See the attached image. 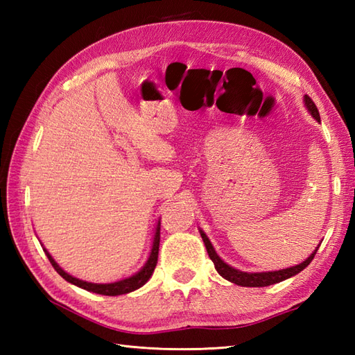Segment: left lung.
Here are the masks:
<instances>
[{
    "label": "left lung",
    "instance_id": "8db88e82",
    "mask_svg": "<svg viewBox=\"0 0 355 355\" xmlns=\"http://www.w3.org/2000/svg\"><path fill=\"white\" fill-rule=\"evenodd\" d=\"M305 105H306V108L310 110L311 116L320 122L319 110H318V107H315V103L313 102L310 96H305ZM201 238H202V241H205L209 258L214 261L218 273H220L224 279H227V281L236 284V285H241V286H268V285H273L277 282H282V281H285V279L300 273V271H302L305 267L310 266V262L314 259L315 252H318V248H319V247L315 248V250L310 254V258L305 259L302 263H299V266H296V267H290V268L277 270V271H266V273H245V271H239L236 268L227 266V263H225L220 258V256L215 253L209 238L202 232H201Z\"/></svg>",
    "mask_w": 355,
    "mask_h": 355
}]
</instances>
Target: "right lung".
Instances as JSON below:
<instances>
[{
  "mask_svg": "<svg viewBox=\"0 0 355 355\" xmlns=\"http://www.w3.org/2000/svg\"><path fill=\"white\" fill-rule=\"evenodd\" d=\"M158 245H160V224L157 225V230H155V238H154V244H153V250H150L149 254V259L145 263V267H143L139 273H135L134 276L123 279V281H119L114 284H92V282H85V281H80V279H76L70 276L69 273H65V271L58 266L56 261L51 258L50 253L47 250H44L45 254H47V258L50 261V263L53 266L59 275H61L65 281H69L74 285L80 286V288H84L87 291H93L97 294H103V296H119V294H126V293H131L134 290L140 288V286L145 285L148 282V279L153 276L154 273V268L157 266V259H158Z\"/></svg>",
  "mask_w": 355,
  "mask_h": 355,
  "instance_id": "1",
  "label": "right lung"
}]
</instances>
